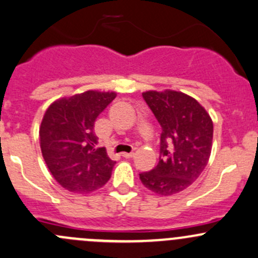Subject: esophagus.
Segmentation results:
<instances>
[{
	"label": "esophagus",
	"mask_w": 258,
	"mask_h": 258,
	"mask_svg": "<svg viewBox=\"0 0 258 258\" xmlns=\"http://www.w3.org/2000/svg\"><path fill=\"white\" fill-rule=\"evenodd\" d=\"M134 156H135L134 152H132V153H126V152H123V153H122V157H123V158H132Z\"/></svg>",
	"instance_id": "1"
}]
</instances>
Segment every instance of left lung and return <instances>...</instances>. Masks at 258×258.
<instances>
[{"instance_id":"1","label":"left lung","mask_w":258,"mask_h":258,"mask_svg":"<svg viewBox=\"0 0 258 258\" xmlns=\"http://www.w3.org/2000/svg\"><path fill=\"white\" fill-rule=\"evenodd\" d=\"M162 127L161 156L157 167L143 172V185L159 195L188 188L207 167L213 146V121L189 95L174 90L142 94Z\"/></svg>"}]
</instances>
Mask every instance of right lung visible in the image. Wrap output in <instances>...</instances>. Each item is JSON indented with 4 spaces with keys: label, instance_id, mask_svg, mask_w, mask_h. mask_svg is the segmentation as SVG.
Listing matches in <instances>:
<instances>
[{
    "label": "right lung",
    "instance_id": "add662e5",
    "mask_svg": "<svg viewBox=\"0 0 258 258\" xmlns=\"http://www.w3.org/2000/svg\"><path fill=\"white\" fill-rule=\"evenodd\" d=\"M116 93L89 90L61 97L47 108L39 127L40 150L54 179L67 190L88 194L101 188L116 162L97 147L94 124Z\"/></svg>",
    "mask_w": 258,
    "mask_h": 258
}]
</instances>
